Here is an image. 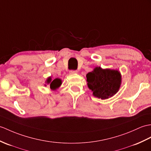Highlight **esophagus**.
<instances>
[{"instance_id":"1","label":"esophagus","mask_w":151,"mask_h":151,"mask_svg":"<svg viewBox=\"0 0 151 151\" xmlns=\"http://www.w3.org/2000/svg\"><path fill=\"white\" fill-rule=\"evenodd\" d=\"M77 73H78V71H77V70H75V71H73V70H71V71H70L69 74L70 75H74V74H76Z\"/></svg>"}]
</instances>
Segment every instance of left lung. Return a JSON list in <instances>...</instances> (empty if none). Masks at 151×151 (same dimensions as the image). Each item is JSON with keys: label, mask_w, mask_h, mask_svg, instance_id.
Masks as SVG:
<instances>
[{"label": "left lung", "mask_w": 151, "mask_h": 151, "mask_svg": "<svg viewBox=\"0 0 151 151\" xmlns=\"http://www.w3.org/2000/svg\"><path fill=\"white\" fill-rule=\"evenodd\" d=\"M86 81L94 96L106 100L113 96L120 89L122 75L117 69L95 67L86 75Z\"/></svg>", "instance_id": "left-lung-1"}]
</instances>
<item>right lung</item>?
<instances>
[{
  "instance_id": "obj_1",
  "label": "right lung",
  "mask_w": 151,
  "mask_h": 151,
  "mask_svg": "<svg viewBox=\"0 0 151 151\" xmlns=\"http://www.w3.org/2000/svg\"><path fill=\"white\" fill-rule=\"evenodd\" d=\"M45 83L47 85H50V89L52 91H56L58 88H59L62 83V81L60 78H55L54 80H52L51 76H49L48 78L45 80ZM46 86V85H44Z\"/></svg>"
}]
</instances>
